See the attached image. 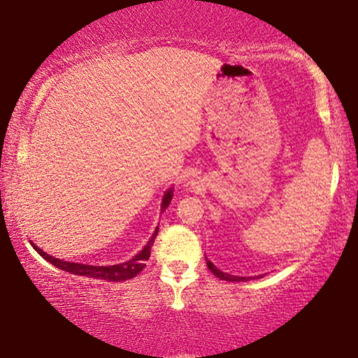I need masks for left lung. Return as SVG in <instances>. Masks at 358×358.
Returning a JSON list of instances; mask_svg holds the SVG:
<instances>
[{"instance_id": "1", "label": "left lung", "mask_w": 358, "mask_h": 358, "mask_svg": "<svg viewBox=\"0 0 358 358\" xmlns=\"http://www.w3.org/2000/svg\"><path fill=\"white\" fill-rule=\"evenodd\" d=\"M205 260H207V266L211 270V273L220 278V280L232 281V282H240V281H250V280H252V276H235V275H230V273H224V271H221L220 268H217L216 265L211 264V260H208L207 257H205ZM254 278H262V276H254Z\"/></svg>"}]
</instances>
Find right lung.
<instances>
[{
  "label": "right lung",
  "mask_w": 358,
  "mask_h": 358,
  "mask_svg": "<svg viewBox=\"0 0 358 358\" xmlns=\"http://www.w3.org/2000/svg\"><path fill=\"white\" fill-rule=\"evenodd\" d=\"M173 197V187H169V189L164 192L162 196V202H161V213H164V210L169 207ZM157 230H159V226L155 229L153 235H151L148 243L145 245L141 251H138L134 257L126 260L123 264H117V265H88V264H77V262H69V260H63V259H57L50 256L41 250V248L36 246L33 241H29L31 246L38 251L39 256L42 259H45L47 262H50L52 265H55L57 268L69 271L72 275H78V276H87V278H94V280H104V281H113V282H120V281H126V280H132L136 278L145 266V260H148L150 257V250L155 243V238L157 235Z\"/></svg>",
  "instance_id": "add662e5"
}]
</instances>
